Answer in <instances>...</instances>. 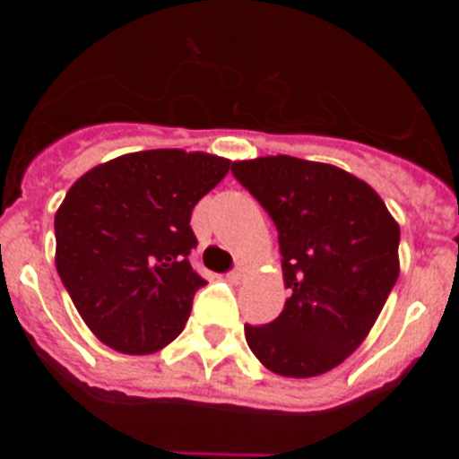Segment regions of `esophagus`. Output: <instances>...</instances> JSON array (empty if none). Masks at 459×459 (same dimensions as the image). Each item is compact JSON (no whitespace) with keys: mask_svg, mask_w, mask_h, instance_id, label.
Segmentation results:
<instances>
[{"mask_svg":"<svg viewBox=\"0 0 459 459\" xmlns=\"http://www.w3.org/2000/svg\"><path fill=\"white\" fill-rule=\"evenodd\" d=\"M227 280H230V282H234V285H238V282H243V280H246V271L243 269L230 271V273H227Z\"/></svg>","mask_w":459,"mask_h":459,"instance_id":"34e87169","label":"esophagus"}]
</instances>
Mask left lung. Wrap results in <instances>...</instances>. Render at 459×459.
I'll use <instances>...</instances> for the list:
<instances>
[{
    "instance_id": "obj_1",
    "label": "left lung",
    "mask_w": 459,
    "mask_h": 459,
    "mask_svg": "<svg viewBox=\"0 0 459 459\" xmlns=\"http://www.w3.org/2000/svg\"><path fill=\"white\" fill-rule=\"evenodd\" d=\"M232 174L278 230L291 294L246 340L271 372L307 379L340 366L375 326L397 275L400 225L379 195L335 165L294 156L237 160Z\"/></svg>"
}]
</instances>
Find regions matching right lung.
Segmentation results:
<instances>
[{
	"label": "right lung",
	"mask_w": 459,
	"mask_h": 459,
	"mask_svg": "<svg viewBox=\"0 0 459 459\" xmlns=\"http://www.w3.org/2000/svg\"><path fill=\"white\" fill-rule=\"evenodd\" d=\"M227 158L152 149L82 174L55 216L56 273L80 317L121 354H153L184 331L206 280L188 262L195 204L230 172Z\"/></svg>",
	"instance_id": "obj_1"
}]
</instances>
